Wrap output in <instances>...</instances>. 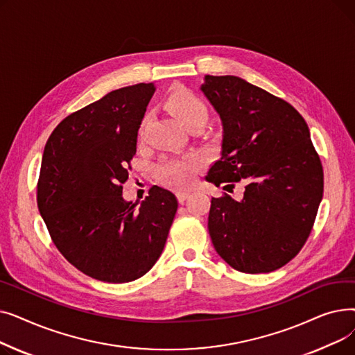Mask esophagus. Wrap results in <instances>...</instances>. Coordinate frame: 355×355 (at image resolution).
Instances as JSON below:
<instances>
[{
    "mask_svg": "<svg viewBox=\"0 0 355 355\" xmlns=\"http://www.w3.org/2000/svg\"><path fill=\"white\" fill-rule=\"evenodd\" d=\"M175 196H177V198H178L180 202H184L185 200H187V197L190 196V193H189V191H177Z\"/></svg>",
    "mask_w": 355,
    "mask_h": 355,
    "instance_id": "34e87169",
    "label": "esophagus"
}]
</instances>
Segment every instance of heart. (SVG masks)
<instances>
[{
    "label": "heart",
    "instance_id": "heart-1",
    "mask_svg": "<svg viewBox=\"0 0 355 355\" xmlns=\"http://www.w3.org/2000/svg\"><path fill=\"white\" fill-rule=\"evenodd\" d=\"M165 106L170 109L177 119L189 128L193 123L206 122L209 116V109L198 95L190 89L178 87L174 89L165 98ZM144 123L141 125L139 134H142ZM202 168V162L196 155L182 157H165L155 166V177L161 182L174 189H184L194 181L196 175Z\"/></svg>",
    "mask_w": 355,
    "mask_h": 355
}]
</instances>
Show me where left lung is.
Returning <instances> with one entry per match:
<instances>
[{
  "instance_id": "left-lung-1",
  "label": "left lung",
  "mask_w": 355,
  "mask_h": 355,
  "mask_svg": "<svg viewBox=\"0 0 355 355\" xmlns=\"http://www.w3.org/2000/svg\"><path fill=\"white\" fill-rule=\"evenodd\" d=\"M201 90L225 126L207 181H248L241 201L211 198L214 249L239 272H273L301 252L322 200L324 170L308 125L291 103L236 76H206Z\"/></svg>"
}]
</instances>
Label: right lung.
I'll return each instance as SVG.
<instances>
[{
  "mask_svg": "<svg viewBox=\"0 0 355 355\" xmlns=\"http://www.w3.org/2000/svg\"><path fill=\"white\" fill-rule=\"evenodd\" d=\"M153 83L107 93L66 116L43 153L37 206L69 263L107 284L132 282L162 253L177 213L175 196L157 185L145 201L122 197Z\"/></svg>",
  "mask_w": 355,
  "mask_h": 355,
  "instance_id": "1",
  "label": "right lung"
}]
</instances>
